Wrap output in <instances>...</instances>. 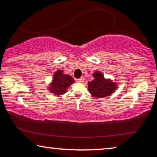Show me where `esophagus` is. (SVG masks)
Segmentation results:
<instances>
[{
  "instance_id": "34e87169",
  "label": "esophagus",
  "mask_w": 157,
  "mask_h": 157,
  "mask_svg": "<svg viewBox=\"0 0 157 157\" xmlns=\"http://www.w3.org/2000/svg\"><path fill=\"white\" fill-rule=\"evenodd\" d=\"M84 78H81L77 79V82H80V83H82V82H84Z\"/></svg>"
}]
</instances>
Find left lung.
<instances>
[{
    "label": "left lung",
    "mask_w": 157,
    "mask_h": 157,
    "mask_svg": "<svg viewBox=\"0 0 157 157\" xmlns=\"http://www.w3.org/2000/svg\"><path fill=\"white\" fill-rule=\"evenodd\" d=\"M94 79L89 82L88 90L92 96L96 98H106L115 92L118 88V84L111 79H106L100 71L93 73Z\"/></svg>",
    "instance_id": "obj_1"
}]
</instances>
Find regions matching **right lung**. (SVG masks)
I'll list each match as a JSON object with an SVG mask.
<instances>
[{"label":"right lung","mask_w":157,"mask_h":157,"mask_svg":"<svg viewBox=\"0 0 157 157\" xmlns=\"http://www.w3.org/2000/svg\"><path fill=\"white\" fill-rule=\"evenodd\" d=\"M75 80L70 75L63 73V70H57L55 72L53 78L49 86H48V90L52 94L60 96L67 91L68 88L73 84Z\"/></svg>","instance_id":"right-lung-1"}]
</instances>
